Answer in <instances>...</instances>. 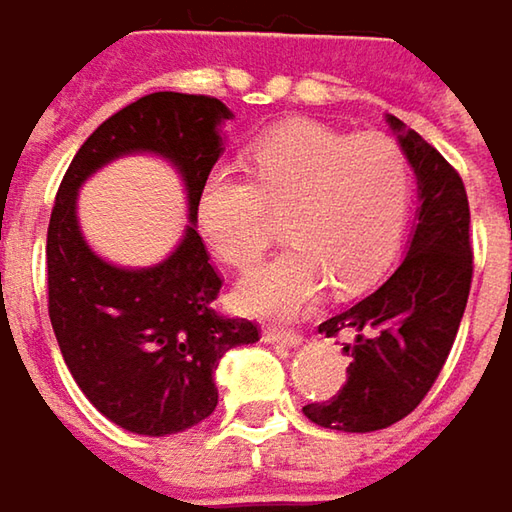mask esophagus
<instances>
[{
  "mask_svg": "<svg viewBox=\"0 0 512 512\" xmlns=\"http://www.w3.org/2000/svg\"><path fill=\"white\" fill-rule=\"evenodd\" d=\"M266 343H281V346H299L302 331H287V328H263Z\"/></svg>",
  "mask_w": 512,
  "mask_h": 512,
  "instance_id": "esophagus-1",
  "label": "esophagus"
}]
</instances>
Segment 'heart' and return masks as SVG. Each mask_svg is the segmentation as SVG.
Returning a JSON list of instances; mask_svg holds the SVG:
<instances>
[{"instance_id":"b5f03b06","label":"heart","mask_w":512,"mask_h":512,"mask_svg":"<svg viewBox=\"0 0 512 512\" xmlns=\"http://www.w3.org/2000/svg\"><path fill=\"white\" fill-rule=\"evenodd\" d=\"M249 172L205 178L196 219L208 246L234 269H249L284 217L293 243L237 287L257 316H296L325 284L340 296L369 287L393 260L410 210V161L384 134H357L293 119L249 149Z\"/></svg>"}]
</instances>
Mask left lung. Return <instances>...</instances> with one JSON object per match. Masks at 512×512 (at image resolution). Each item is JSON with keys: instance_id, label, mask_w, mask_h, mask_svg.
Here are the masks:
<instances>
[{"instance_id": "obj_1", "label": "left lung", "mask_w": 512, "mask_h": 512, "mask_svg": "<svg viewBox=\"0 0 512 512\" xmlns=\"http://www.w3.org/2000/svg\"><path fill=\"white\" fill-rule=\"evenodd\" d=\"M390 125L419 178V222L393 275L319 325L325 337H349L343 351L351 363L340 393L302 407L310 422L346 434L390 428L419 407L440 378L472 287V219L460 172L401 119L390 117Z\"/></svg>"}]
</instances>
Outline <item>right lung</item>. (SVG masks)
<instances>
[{
  "instance_id": "right-lung-1",
  "label": "right lung",
  "mask_w": 512,
  "mask_h": 512,
  "mask_svg": "<svg viewBox=\"0 0 512 512\" xmlns=\"http://www.w3.org/2000/svg\"><path fill=\"white\" fill-rule=\"evenodd\" d=\"M231 111L196 93H149L108 117L75 152L58 187L46 234L49 319L64 363L87 401L131 434H178L216 410L213 372L234 349L260 340L252 319L222 316V278L193 225L158 266L119 269L90 252L75 196L99 166L128 152H155L178 166L190 222L199 187L222 152Z\"/></svg>"
}]
</instances>
